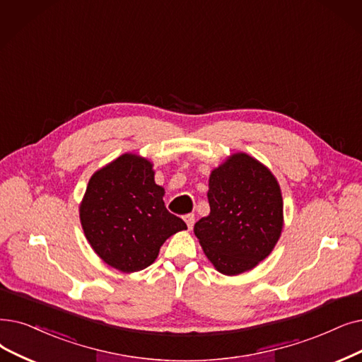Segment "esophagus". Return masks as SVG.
Instances as JSON below:
<instances>
[{"label": "esophagus", "mask_w": 362, "mask_h": 362, "mask_svg": "<svg viewBox=\"0 0 362 362\" xmlns=\"http://www.w3.org/2000/svg\"><path fill=\"white\" fill-rule=\"evenodd\" d=\"M185 222H186L187 228L192 229V228H194V225H195V216H194V214H187V216H185Z\"/></svg>", "instance_id": "esophagus-1"}]
</instances>
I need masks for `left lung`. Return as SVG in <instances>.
Instances as JSON below:
<instances>
[{
  "mask_svg": "<svg viewBox=\"0 0 362 362\" xmlns=\"http://www.w3.org/2000/svg\"><path fill=\"white\" fill-rule=\"evenodd\" d=\"M210 214L194 232L204 253L225 275H238L268 256L282 229V197L272 173L235 153L210 176Z\"/></svg>",
  "mask_w": 362,
  "mask_h": 362,
  "instance_id": "obj_1",
  "label": "left lung"
}]
</instances>
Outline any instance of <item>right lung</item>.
I'll return each mask as SVG.
<instances>
[{"instance_id": "1", "label": "right lung", "mask_w": 362, "mask_h": 362, "mask_svg": "<svg viewBox=\"0 0 362 362\" xmlns=\"http://www.w3.org/2000/svg\"><path fill=\"white\" fill-rule=\"evenodd\" d=\"M163 195V187L153 182L152 164L132 153L94 173L80 217L86 238L109 266L142 271L168 237L187 228L167 210Z\"/></svg>"}]
</instances>
